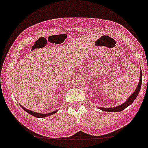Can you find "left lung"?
<instances>
[{
    "label": "left lung",
    "mask_w": 148,
    "mask_h": 148,
    "mask_svg": "<svg viewBox=\"0 0 148 148\" xmlns=\"http://www.w3.org/2000/svg\"><path fill=\"white\" fill-rule=\"evenodd\" d=\"M141 85H142V71L140 72V80H139L138 84L137 87H136V90H134V92L131 94L129 96V98L126 99V101L124 102V103H122L121 105H118V106L114 107V108H100V107H98V108L100 110H103V111L105 112H121L122 110H124V109H126L127 107H129L131 104H132L133 102L134 101L135 99L137 98L139 92H140Z\"/></svg>",
    "instance_id": "left-lung-1"
}]
</instances>
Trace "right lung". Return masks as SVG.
Here are the masks:
<instances>
[{
	"label": "right lung",
	"mask_w": 148,
	"mask_h": 148,
	"mask_svg": "<svg viewBox=\"0 0 148 148\" xmlns=\"http://www.w3.org/2000/svg\"><path fill=\"white\" fill-rule=\"evenodd\" d=\"M20 106L22 107V108L23 109L24 111L27 112V113L30 114L31 115H32V116H35V117H37V118H43V117H46V116H50V115L56 113L58 111V110H56V111L53 112H50V113H47V114H43V113H38V112H33V111H31V110H28V109L25 108L24 107L22 106V105H20Z\"/></svg>",
	"instance_id": "add662e5"
}]
</instances>
